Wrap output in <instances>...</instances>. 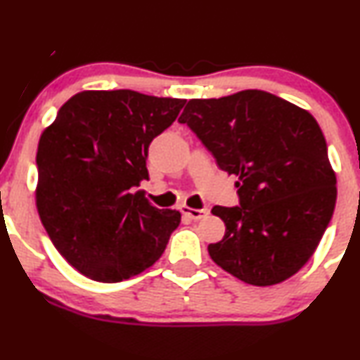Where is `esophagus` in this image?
I'll list each match as a JSON object with an SVG mask.
<instances>
[{"instance_id":"1","label":"esophagus","mask_w":360,"mask_h":360,"mask_svg":"<svg viewBox=\"0 0 360 360\" xmlns=\"http://www.w3.org/2000/svg\"><path fill=\"white\" fill-rule=\"evenodd\" d=\"M181 211H183L184 216H188V218L194 219V221H198V219L205 218V216L210 214V210H193V207L189 206H181Z\"/></svg>"}]
</instances>
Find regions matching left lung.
Returning <instances> with one entry per match:
<instances>
[{
  "label": "left lung",
  "mask_w": 360,
  "mask_h": 360,
  "mask_svg": "<svg viewBox=\"0 0 360 360\" xmlns=\"http://www.w3.org/2000/svg\"><path fill=\"white\" fill-rule=\"evenodd\" d=\"M236 176L240 206H214L221 241L207 246L224 271L255 287L293 276L326 233L337 179L322 129L309 110L263 90L193 98L179 117Z\"/></svg>",
  "instance_id": "1"
}]
</instances>
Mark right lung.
Here are the masks:
<instances>
[{
  "instance_id": "right-lung-1",
  "label": "right lung",
  "mask_w": 360,
  "mask_h": 360,
  "mask_svg": "<svg viewBox=\"0 0 360 360\" xmlns=\"http://www.w3.org/2000/svg\"><path fill=\"white\" fill-rule=\"evenodd\" d=\"M184 98L84 90L60 107L38 142L34 201L51 243L86 278L117 283L153 266L181 223L146 191L147 149Z\"/></svg>"
}]
</instances>
